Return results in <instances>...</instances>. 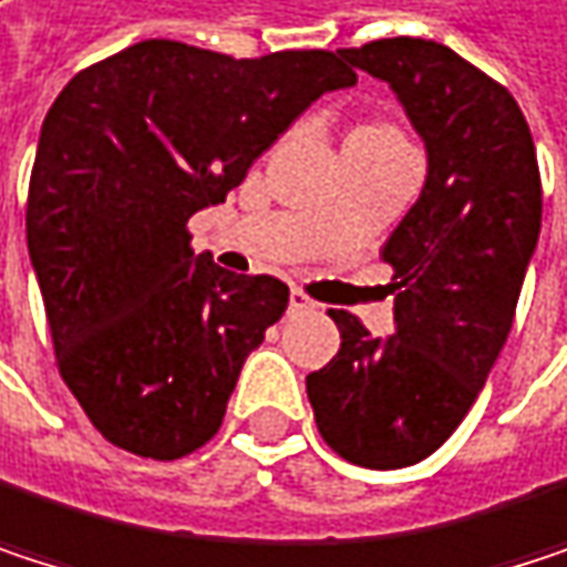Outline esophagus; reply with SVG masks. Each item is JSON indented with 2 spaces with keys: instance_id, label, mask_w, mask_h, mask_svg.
<instances>
[{
  "instance_id": "obj_1",
  "label": "esophagus",
  "mask_w": 567,
  "mask_h": 567,
  "mask_svg": "<svg viewBox=\"0 0 567 567\" xmlns=\"http://www.w3.org/2000/svg\"><path fill=\"white\" fill-rule=\"evenodd\" d=\"M290 310L293 313H313L317 310V300L307 297L303 290H290Z\"/></svg>"
}]
</instances>
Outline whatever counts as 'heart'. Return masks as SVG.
I'll return each instance as SVG.
<instances>
[{
	"mask_svg": "<svg viewBox=\"0 0 567 567\" xmlns=\"http://www.w3.org/2000/svg\"><path fill=\"white\" fill-rule=\"evenodd\" d=\"M350 138H403V132L396 125H390V122H367Z\"/></svg>",
	"mask_w": 567,
	"mask_h": 567,
	"instance_id": "obj_1",
	"label": "heart"
}]
</instances>
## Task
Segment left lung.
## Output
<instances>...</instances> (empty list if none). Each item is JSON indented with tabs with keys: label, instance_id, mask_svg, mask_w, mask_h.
I'll list each match as a JSON object with an SVG mask.
<instances>
[{
	"label": "left lung",
	"instance_id": "1",
	"mask_svg": "<svg viewBox=\"0 0 567 567\" xmlns=\"http://www.w3.org/2000/svg\"><path fill=\"white\" fill-rule=\"evenodd\" d=\"M340 55L393 85L423 135L429 174L383 247L396 333L380 340L330 310L340 350L307 377V396L340 458L403 468L458 429L508 340L538 244L542 174L518 102L452 49L396 35Z\"/></svg>",
	"mask_w": 567,
	"mask_h": 567
}]
</instances>
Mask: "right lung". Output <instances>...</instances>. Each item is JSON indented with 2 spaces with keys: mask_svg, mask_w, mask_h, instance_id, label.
Masks as SVG:
<instances>
[{
  "mask_svg": "<svg viewBox=\"0 0 567 567\" xmlns=\"http://www.w3.org/2000/svg\"><path fill=\"white\" fill-rule=\"evenodd\" d=\"M347 85L357 72L327 49L234 59L147 39L82 69L49 109L29 254L59 373L112 445L171 462L217 435L290 287L194 254L187 220Z\"/></svg>",
  "mask_w": 567,
  "mask_h": 567,
  "instance_id": "right-lung-1",
  "label": "right lung"
}]
</instances>
